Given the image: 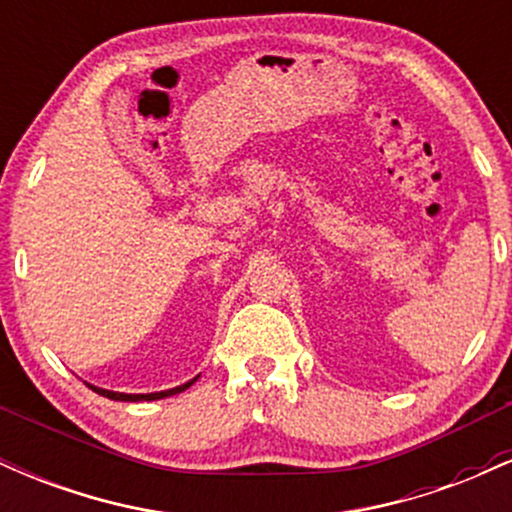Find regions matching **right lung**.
Instances as JSON below:
<instances>
[{"label": "right lung", "instance_id": "1", "mask_svg": "<svg viewBox=\"0 0 512 512\" xmlns=\"http://www.w3.org/2000/svg\"><path fill=\"white\" fill-rule=\"evenodd\" d=\"M192 383H197V378L190 380V383L180 385V387H173V390L151 392V395H125V392H110V390H101V387H93V385H88V387H91L93 392H98V395H103L108 399H117V402H151V399H163V397H170V395H178V392L187 390V387H190Z\"/></svg>", "mask_w": 512, "mask_h": 512}]
</instances>
